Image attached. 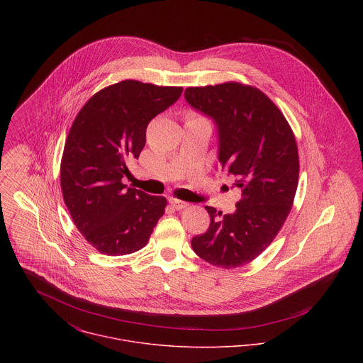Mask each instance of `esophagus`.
<instances>
[{
    "label": "esophagus",
    "instance_id": "esophagus-1",
    "mask_svg": "<svg viewBox=\"0 0 363 363\" xmlns=\"http://www.w3.org/2000/svg\"><path fill=\"white\" fill-rule=\"evenodd\" d=\"M170 206L174 208V209H184V208L189 207L190 204L186 203V201L177 200V199H170Z\"/></svg>",
    "mask_w": 363,
    "mask_h": 363
}]
</instances>
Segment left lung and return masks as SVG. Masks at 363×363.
Wrapping results in <instances>:
<instances>
[{"label": "left lung", "instance_id": "8db88e82", "mask_svg": "<svg viewBox=\"0 0 363 363\" xmlns=\"http://www.w3.org/2000/svg\"><path fill=\"white\" fill-rule=\"evenodd\" d=\"M184 98L216 121L219 163L242 189L235 213L220 218V211L206 207L209 228L193 238L191 247L215 267L246 265L272 243L294 206L299 180L295 134L277 104L252 85L189 86Z\"/></svg>", "mask_w": 363, "mask_h": 363}]
</instances>
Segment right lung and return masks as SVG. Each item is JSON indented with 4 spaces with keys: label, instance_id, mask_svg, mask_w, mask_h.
I'll list each match as a JSON object with an SVG mask.
<instances>
[{
    "label": "right lung",
    "instance_id": "add662e5",
    "mask_svg": "<svg viewBox=\"0 0 363 363\" xmlns=\"http://www.w3.org/2000/svg\"><path fill=\"white\" fill-rule=\"evenodd\" d=\"M182 86L125 79L96 92L78 111L61 157L60 182L69 215L106 256H125L150 240L167 201L125 189L127 162L138 159L150 121L174 104Z\"/></svg>",
    "mask_w": 363,
    "mask_h": 363
}]
</instances>
